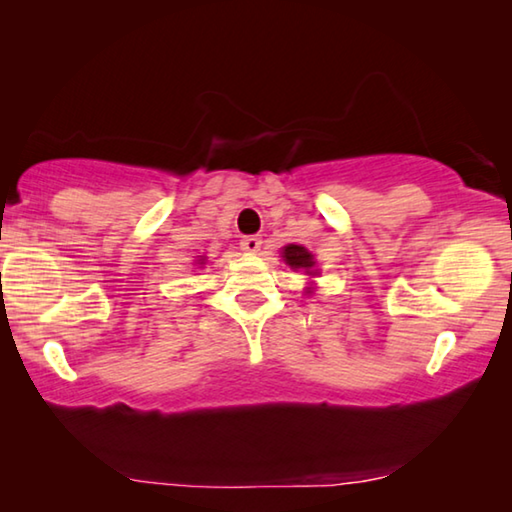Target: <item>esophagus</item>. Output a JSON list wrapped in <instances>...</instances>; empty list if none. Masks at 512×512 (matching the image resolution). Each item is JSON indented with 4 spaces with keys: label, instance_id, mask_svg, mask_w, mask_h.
<instances>
[{
    "label": "esophagus",
    "instance_id": "esophagus-1",
    "mask_svg": "<svg viewBox=\"0 0 512 512\" xmlns=\"http://www.w3.org/2000/svg\"><path fill=\"white\" fill-rule=\"evenodd\" d=\"M241 248H244L246 253H257V250L262 248V237H257V235L244 237V239H241Z\"/></svg>",
    "mask_w": 512,
    "mask_h": 512
}]
</instances>
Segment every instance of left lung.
<instances>
[{
    "label": "left lung",
    "instance_id": "left-lung-1",
    "mask_svg": "<svg viewBox=\"0 0 512 512\" xmlns=\"http://www.w3.org/2000/svg\"><path fill=\"white\" fill-rule=\"evenodd\" d=\"M282 259L287 262L291 268H302L307 275H316V262H314V255L309 253L305 246H298V244H289L282 248ZM307 293H311V287L305 289Z\"/></svg>",
    "mask_w": 512,
    "mask_h": 512
}]
</instances>
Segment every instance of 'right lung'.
<instances>
[{
    "label": "right lung",
    "instance_id": "add662e5",
    "mask_svg": "<svg viewBox=\"0 0 512 512\" xmlns=\"http://www.w3.org/2000/svg\"><path fill=\"white\" fill-rule=\"evenodd\" d=\"M198 264H205V259H198Z\"/></svg>",
    "mask_w": 512,
    "mask_h": 512
}]
</instances>
